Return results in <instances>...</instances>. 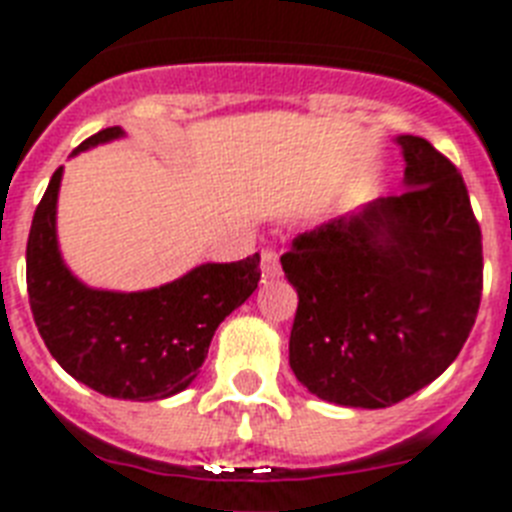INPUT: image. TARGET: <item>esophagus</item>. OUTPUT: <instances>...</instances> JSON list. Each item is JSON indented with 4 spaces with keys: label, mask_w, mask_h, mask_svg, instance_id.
<instances>
[{
    "label": "esophagus",
    "mask_w": 512,
    "mask_h": 512,
    "mask_svg": "<svg viewBox=\"0 0 512 512\" xmlns=\"http://www.w3.org/2000/svg\"><path fill=\"white\" fill-rule=\"evenodd\" d=\"M265 278H278L281 276V263H278L276 249H263V260H260Z\"/></svg>",
    "instance_id": "esophagus-1"
}]
</instances>
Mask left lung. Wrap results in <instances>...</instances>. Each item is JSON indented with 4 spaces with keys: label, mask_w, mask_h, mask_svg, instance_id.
Here are the masks:
<instances>
[{
    "label": "left lung",
    "mask_w": 512,
    "mask_h": 512,
    "mask_svg": "<svg viewBox=\"0 0 512 512\" xmlns=\"http://www.w3.org/2000/svg\"><path fill=\"white\" fill-rule=\"evenodd\" d=\"M405 191L299 234L281 257L299 305L289 365L307 392L378 410L442 376L481 302V228L463 176L397 136Z\"/></svg>",
    "instance_id": "left-lung-1"
}]
</instances>
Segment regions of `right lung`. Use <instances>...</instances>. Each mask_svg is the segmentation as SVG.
<instances>
[{"label":"right lung","instance_id":"obj_1","mask_svg":"<svg viewBox=\"0 0 512 512\" xmlns=\"http://www.w3.org/2000/svg\"><path fill=\"white\" fill-rule=\"evenodd\" d=\"M112 126L73 152L123 139ZM54 170L33 213L26 249L28 302L47 350L70 376L115 400L152 402L184 392L205 363L215 328L260 281V255L239 263H205L144 292L91 289L70 273L57 244Z\"/></svg>","mask_w":512,"mask_h":512}]
</instances>
